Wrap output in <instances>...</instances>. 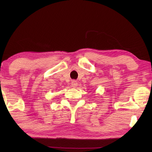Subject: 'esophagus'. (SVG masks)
<instances>
[{
  "instance_id": "esophagus-1",
  "label": "esophagus",
  "mask_w": 152,
  "mask_h": 152,
  "mask_svg": "<svg viewBox=\"0 0 152 152\" xmlns=\"http://www.w3.org/2000/svg\"><path fill=\"white\" fill-rule=\"evenodd\" d=\"M77 86H78V83H77V82L76 80L72 81V82H71V86L72 87V88H76Z\"/></svg>"
}]
</instances>
